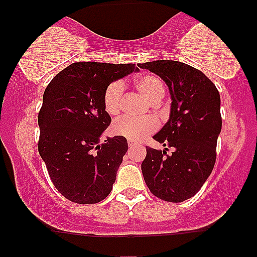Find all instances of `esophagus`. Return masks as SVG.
Instances as JSON below:
<instances>
[{
  "instance_id": "34e87169",
  "label": "esophagus",
  "mask_w": 257,
  "mask_h": 257,
  "mask_svg": "<svg viewBox=\"0 0 257 257\" xmlns=\"http://www.w3.org/2000/svg\"><path fill=\"white\" fill-rule=\"evenodd\" d=\"M138 145H139L138 143H134V141L128 140V146H129V147H134V146H138Z\"/></svg>"
}]
</instances>
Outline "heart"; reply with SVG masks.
I'll use <instances>...</instances> for the list:
<instances>
[{"label": "heart", "instance_id": "1", "mask_svg": "<svg viewBox=\"0 0 257 257\" xmlns=\"http://www.w3.org/2000/svg\"><path fill=\"white\" fill-rule=\"evenodd\" d=\"M135 87L144 94L151 102L159 101L164 94V85L161 79L153 75L139 76L135 79ZM123 94H124V83L122 81L111 82L105 88L102 102L104 108L110 116H116L122 108ZM158 129V120L152 116L134 118V117L123 116L116 119L112 124V132L118 137H123L128 140H143L147 135Z\"/></svg>", "mask_w": 257, "mask_h": 257}]
</instances>
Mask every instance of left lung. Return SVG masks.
<instances>
[{
  "label": "left lung",
  "instance_id": "obj_1",
  "mask_svg": "<svg viewBox=\"0 0 257 257\" xmlns=\"http://www.w3.org/2000/svg\"><path fill=\"white\" fill-rule=\"evenodd\" d=\"M139 66L163 79L173 100L169 120L153 137L166 149L146 146L144 180L159 199L184 202L198 192L216 162L222 125L219 90L202 71L180 61L156 60ZM169 148L173 152L168 155Z\"/></svg>",
  "mask_w": 257,
  "mask_h": 257
}]
</instances>
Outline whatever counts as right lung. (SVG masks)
<instances>
[{
    "instance_id": "1",
    "label": "right lung",
    "mask_w": 257,
    "mask_h": 257,
    "mask_svg": "<svg viewBox=\"0 0 257 257\" xmlns=\"http://www.w3.org/2000/svg\"><path fill=\"white\" fill-rule=\"evenodd\" d=\"M135 69V64L73 63L44 90L38 152L53 185L73 203L95 204L111 192L128 144L118 135L99 144L111 123L102 96L111 82Z\"/></svg>"
}]
</instances>
